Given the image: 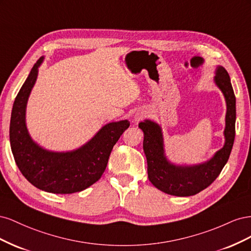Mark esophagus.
<instances>
[{
    "mask_svg": "<svg viewBox=\"0 0 251 251\" xmlns=\"http://www.w3.org/2000/svg\"><path fill=\"white\" fill-rule=\"evenodd\" d=\"M136 119H139V117H136Z\"/></svg>",
    "mask_w": 251,
    "mask_h": 251,
    "instance_id": "34e87169",
    "label": "esophagus"
}]
</instances>
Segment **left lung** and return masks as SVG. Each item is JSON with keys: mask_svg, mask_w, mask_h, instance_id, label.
Listing matches in <instances>:
<instances>
[{"mask_svg": "<svg viewBox=\"0 0 251 251\" xmlns=\"http://www.w3.org/2000/svg\"><path fill=\"white\" fill-rule=\"evenodd\" d=\"M214 81L226 101V116L222 149L209 160L199 164H175L165 155L162 128L155 121L146 119L138 126L143 132V151L148 162L149 180L161 192L172 196L187 197L209 186L228 161L235 135V96L230 77L222 66L215 71Z\"/></svg>", "mask_w": 251, "mask_h": 251, "instance_id": "8db88e82", "label": "left lung"}]
</instances>
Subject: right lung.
Here are the masks:
<instances>
[{
  "label": "right lung",
  "mask_w": 251,
  "mask_h": 251,
  "mask_svg": "<svg viewBox=\"0 0 251 251\" xmlns=\"http://www.w3.org/2000/svg\"><path fill=\"white\" fill-rule=\"evenodd\" d=\"M43 60L44 56L35 63L13 103L9 127L12 154L23 176L39 189L60 195L81 192L100 179L113 147L130 121L107 124L73 151H53L39 146L28 132L26 108Z\"/></svg>",
  "instance_id": "obj_1"
}]
</instances>
